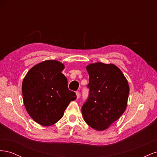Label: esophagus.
<instances>
[{
    "mask_svg": "<svg viewBox=\"0 0 157 157\" xmlns=\"http://www.w3.org/2000/svg\"><path fill=\"white\" fill-rule=\"evenodd\" d=\"M76 95H77V99H78L79 98H80V93H79V92H76Z\"/></svg>",
    "mask_w": 157,
    "mask_h": 157,
    "instance_id": "obj_1",
    "label": "esophagus"
}]
</instances>
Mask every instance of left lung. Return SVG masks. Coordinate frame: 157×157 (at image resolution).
Masks as SVG:
<instances>
[{
    "label": "left lung",
    "instance_id": "8db88e82",
    "mask_svg": "<svg viewBox=\"0 0 157 157\" xmlns=\"http://www.w3.org/2000/svg\"><path fill=\"white\" fill-rule=\"evenodd\" d=\"M88 98L82 107L84 120L96 130H104L125 111L129 85L120 69L101 62L86 66Z\"/></svg>",
    "mask_w": 157,
    "mask_h": 157
}]
</instances>
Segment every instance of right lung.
Here are the masks:
<instances>
[{"label":"right lung","mask_w":157,"mask_h":157,"mask_svg":"<svg viewBox=\"0 0 157 157\" xmlns=\"http://www.w3.org/2000/svg\"><path fill=\"white\" fill-rule=\"evenodd\" d=\"M65 66L56 60H46L33 67L23 78V100L30 117L44 126L54 124L77 96L68 88L61 73Z\"/></svg>","instance_id":"add662e5"}]
</instances>
